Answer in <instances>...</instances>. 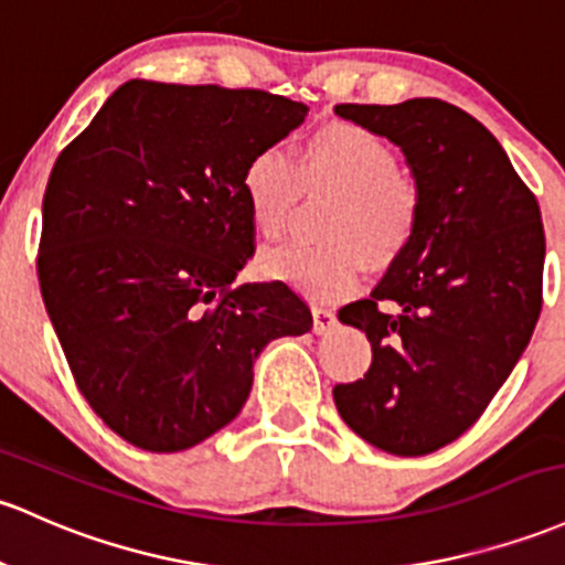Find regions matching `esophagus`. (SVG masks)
Here are the masks:
<instances>
[{"label":"esophagus","mask_w":565,"mask_h":565,"mask_svg":"<svg viewBox=\"0 0 565 565\" xmlns=\"http://www.w3.org/2000/svg\"><path fill=\"white\" fill-rule=\"evenodd\" d=\"M313 332L316 334H324L330 332L334 327V321H338V316H334L332 308H324V306H313Z\"/></svg>","instance_id":"1"}]
</instances>
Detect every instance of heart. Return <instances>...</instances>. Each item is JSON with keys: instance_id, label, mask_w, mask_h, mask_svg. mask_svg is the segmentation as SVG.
<instances>
[{"instance_id": "b5f03b06", "label": "heart", "mask_w": 565, "mask_h": 565, "mask_svg": "<svg viewBox=\"0 0 565 565\" xmlns=\"http://www.w3.org/2000/svg\"><path fill=\"white\" fill-rule=\"evenodd\" d=\"M254 227L278 238L302 190L334 192L321 220V244H284L259 257L270 278L316 300L356 292L364 257L386 265L411 246L424 192L381 136L356 122H327L302 139L297 160L278 147L254 152L241 173Z\"/></svg>"}]
</instances>
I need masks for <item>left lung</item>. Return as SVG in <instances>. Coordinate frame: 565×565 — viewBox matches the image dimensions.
I'll use <instances>...</instances> for the list:
<instances>
[{
	"instance_id": "8db88e82",
	"label": "left lung",
	"mask_w": 565,
	"mask_h": 565,
	"mask_svg": "<svg viewBox=\"0 0 565 565\" xmlns=\"http://www.w3.org/2000/svg\"><path fill=\"white\" fill-rule=\"evenodd\" d=\"M334 115L386 136L424 192L415 238L373 295L340 308L373 364L332 388L340 418L394 456H426L486 413L542 311L544 227L495 136L439 98Z\"/></svg>"
}]
</instances>
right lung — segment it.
Instances as JSON below:
<instances>
[{"instance_id": "add662e5", "label": "right lung", "mask_w": 565, "mask_h": 565, "mask_svg": "<svg viewBox=\"0 0 565 565\" xmlns=\"http://www.w3.org/2000/svg\"><path fill=\"white\" fill-rule=\"evenodd\" d=\"M308 107L257 88L131 79L55 160L36 273L72 377L126 443L177 454L227 426L270 340L311 330L287 284H241V173Z\"/></svg>"}]
</instances>
